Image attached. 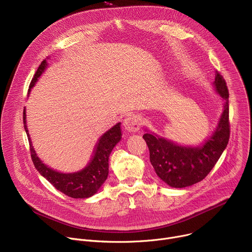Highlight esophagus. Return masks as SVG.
Wrapping results in <instances>:
<instances>
[{"label": "esophagus", "mask_w": 252, "mask_h": 252, "mask_svg": "<svg viewBox=\"0 0 252 252\" xmlns=\"http://www.w3.org/2000/svg\"><path fill=\"white\" fill-rule=\"evenodd\" d=\"M124 125L126 130L136 132L141 126V119L136 115H130L127 118H126Z\"/></svg>", "instance_id": "34e87169"}]
</instances>
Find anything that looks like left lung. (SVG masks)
Returning <instances> with one entry per match:
<instances>
[{
    "label": "left lung",
    "instance_id": "8db88e82",
    "mask_svg": "<svg viewBox=\"0 0 252 252\" xmlns=\"http://www.w3.org/2000/svg\"><path fill=\"white\" fill-rule=\"evenodd\" d=\"M214 86L225 100L224 111L213 135L202 147L186 148L158 137L145 133L150 150V159L156 173L172 188H186L201 182L210 172L225 150L230 135L228 89L223 77L217 71Z\"/></svg>",
    "mask_w": 252,
    "mask_h": 252
}]
</instances>
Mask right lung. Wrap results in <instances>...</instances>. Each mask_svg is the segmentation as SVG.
Wrapping results in <instances>:
<instances>
[{
  "label": "right lung",
  "instance_id": "1",
  "mask_svg": "<svg viewBox=\"0 0 252 252\" xmlns=\"http://www.w3.org/2000/svg\"><path fill=\"white\" fill-rule=\"evenodd\" d=\"M47 66L46 60L43 61L38 67L37 71L30 84V89L33 87L38 78L42 75ZM30 92V90H29ZM24 127L27 132L30 152L32 163L37 170L61 192L73 198H88L94 195L98 189L102 186L109 174V157L117 143L121 140V124H117L111 129L104 132L98 139L94 156L89 165L83 170L75 173H61L56 171L46 164H44L40 158L35 155L33 148L32 146L31 138L28 133V128L26 126V111L23 114Z\"/></svg>",
  "mask_w": 252,
  "mask_h": 252
}]
</instances>
